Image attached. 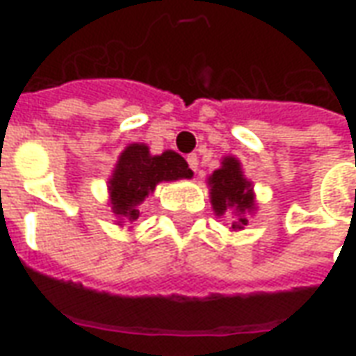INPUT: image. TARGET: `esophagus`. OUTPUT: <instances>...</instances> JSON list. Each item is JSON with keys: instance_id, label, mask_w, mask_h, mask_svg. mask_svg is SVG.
<instances>
[{"instance_id": "1", "label": "esophagus", "mask_w": 356, "mask_h": 356, "mask_svg": "<svg viewBox=\"0 0 356 356\" xmlns=\"http://www.w3.org/2000/svg\"><path fill=\"white\" fill-rule=\"evenodd\" d=\"M186 162H188V168H191V170L198 171V156L188 154V156H186Z\"/></svg>"}]
</instances>
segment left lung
<instances>
[{"instance_id":"left-lung-1","label":"left lung","mask_w":356,"mask_h":356,"mask_svg":"<svg viewBox=\"0 0 356 356\" xmlns=\"http://www.w3.org/2000/svg\"><path fill=\"white\" fill-rule=\"evenodd\" d=\"M211 186V206L217 216H223L229 208L234 209L236 219L232 221V229L240 231L248 225L246 211L254 209V194L250 188V181L244 179L240 171L238 160L227 158L221 170L213 171L209 177Z\"/></svg>"}]
</instances>
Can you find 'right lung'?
I'll list each match as a JSON object with an SVG mask.
<instances>
[{
	"instance_id": "obj_1",
	"label": "right lung",
	"mask_w": 356,
	"mask_h": 356,
	"mask_svg": "<svg viewBox=\"0 0 356 356\" xmlns=\"http://www.w3.org/2000/svg\"><path fill=\"white\" fill-rule=\"evenodd\" d=\"M188 177H193V171L177 152L165 150L160 156H150L145 145H129L120 156L116 171L110 179L112 209L116 216L135 221L139 217V209L135 208L160 181Z\"/></svg>"
}]
</instances>
